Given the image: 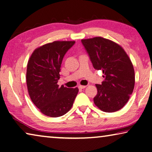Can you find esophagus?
<instances>
[{
	"instance_id": "esophagus-1",
	"label": "esophagus",
	"mask_w": 152,
	"mask_h": 152,
	"mask_svg": "<svg viewBox=\"0 0 152 152\" xmlns=\"http://www.w3.org/2000/svg\"><path fill=\"white\" fill-rule=\"evenodd\" d=\"M86 87V86H84V85H80L78 86V88L80 89H83V88H85Z\"/></svg>"
}]
</instances>
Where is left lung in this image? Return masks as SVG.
<instances>
[{"mask_svg":"<svg viewBox=\"0 0 152 152\" xmlns=\"http://www.w3.org/2000/svg\"><path fill=\"white\" fill-rule=\"evenodd\" d=\"M94 68L102 70L104 80L96 84V106L104 112L117 111L125 106L135 85L132 61L121 46L101 37L82 39Z\"/></svg>","mask_w":152,"mask_h":152,"instance_id":"1","label":"left lung"}]
</instances>
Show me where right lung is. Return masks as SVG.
Listing matches in <instances>:
<instances>
[{
	"label": "right lung",
	"mask_w": 152,
	"mask_h": 152,
	"mask_svg": "<svg viewBox=\"0 0 152 152\" xmlns=\"http://www.w3.org/2000/svg\"><path fill=\"white\" fill-rule=\"evenodd\" d=\"M74 41H56L33 51L28 61L26 81L29 96L43 115L58 117L72 107L78 88L59 86L61 64Z\"/></svg>",
	"instance_id": "obj_1"
}]
</instances>
